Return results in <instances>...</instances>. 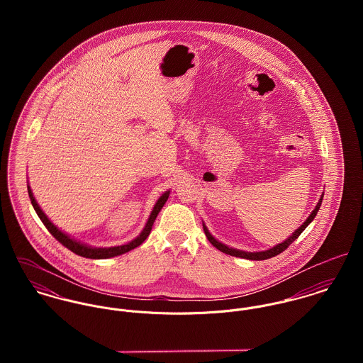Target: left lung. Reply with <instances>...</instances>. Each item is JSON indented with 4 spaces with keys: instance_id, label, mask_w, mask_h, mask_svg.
<instances>
[{
    "instance_id": "left-lung-1",
    "label": "left lung",
    "mask_w": 363,
    "mask_h": 363,
    "mask_svg": "<svg viewBox=\"0 0 363 363\" xmlns=\"http://www.w3.org/2000/svg\"><path fill=\"white\" fill-rule=\"evenodd\" d=\"M321 201H323V196H321V199L318 200V203H317V206L315 208L313 209V212L311 213V216L305 220V223L299 228V229H296L295 232H294V235L288 239V240H285L284 243H279V245H277V246H274L272 249H269V250H267V252H259V253H247V252H240V250H236V249H230V247H228V246H225V245H222L220 242H218L216 239H213L212 236H211V233L208 232L207 228L204 226V232H206V236H207L208 240H209V243L212 245V246H215L218 250H220L222 253H225V255H229V256H235V257H240V259H271V257H275V256H278L279 253H282L284 250H286L299 236H301V233L306 229V226L311 223V220L314 219V216L317 215V212H318V209H320V206H321Z\"/></svg>"
}]
</instances>
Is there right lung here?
<instances>
[{
	"instance_id": "obj_1",
	"label": "right lung",
	"mask_w": 363,
	"mask_h": 363,
	"mask_svg": "<svg viewBox=\"0 0 363 363\" xmlns=\"http://www.w3.org/2000/svg\"><path fill=\"white\" fill-rule=\"evenodd\" d=\"M28 193H29V199H30V201H32V206L35 208L36 213L39 215L40 220L45 223V226L48 228V230L52 233V236H54L64 247H67V249L71 250L72 253H75V255H78V256H81V257H85V259H92L117 257V256H121V255H124V253H128L130 250H133V249L138 247L140 245H143L144 240H145V239L150 236V233H151L152 225H154V222H155L156 216H157L159 211L162 209V207H163L164 203H166V200L169 199V191H166V193L157 200V203H156L155 207H154L151 215H150V219H148V222H147L144 230L141 232V235H140L137 239H134L133 242H130L128 245H124V246L107 247V249H94V247L85 246V245H82V243H79V242H77V240L68 238L65 233H62L61 230H58V229L52 225V222L49 220V218L45 215V212L38 206V203H36V200H35V197H33L32 190H30L29 186H28Z\"/></svg>"
}]
</instances>
